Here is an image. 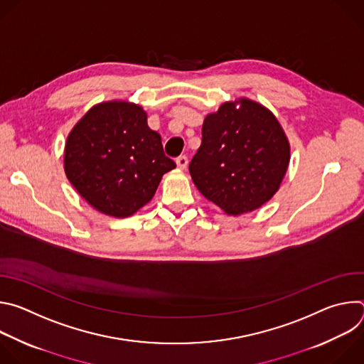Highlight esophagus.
Returning a JSON list of instances; mask_svg holds the SVG:
<instances>
[{"label": "esophagus", "instance_id": "obj_1", "mask_svg": "<svg viewBox=\"0 0 364 364\" xmlns=\"http://www.w3.org/2000/svg\"><path fill=\"white\" fill-rule=\"evenodd\" d=\"M176 164L180 170H186L187 166H188V160H187L186 155H180V157L176 160Z\"/></svg>", "mask_w": 364, "mask_h": 364}]
</instances>
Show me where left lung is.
I'll list each match as a JSON object with an SVG mask.
<instances>
[{"mask_svg":"<svg viewBox=\"0 0 364 364\" xmlns=\"http://www.w3.org/2000/svg\"><path fill=\"white\" fill-rule=\"evenodd\" d=\"M289 142L275 115L246 97L204 118L188 170L198 191L232 216L252 212L278 191Z\"/></svg>","mask_w":364,"mask_h":364,"instance_id":"8db88e82","label":"left lung"}]
</instances>
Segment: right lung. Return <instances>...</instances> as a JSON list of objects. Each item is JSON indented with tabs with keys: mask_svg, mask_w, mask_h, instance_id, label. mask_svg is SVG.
Instances as JSON below:
<instances>
[{
	"mask_svg": "<svg viewBox=\"0 0 364 364\" xmlns=\"http://www.w3.org/2000/svg\"><path fill=\"white\" fill-rule=\"evenodd\" d=\"M176 168L161 136L149 129L145 111L125 100L102 102L70 131L65 173L95 209L114 218L136 213Z\"/></svg>",
	"mask_w": 364,
	"mask_h": 364,
	"instance_id": "obj_1",
	"label": "right lung"
}]
</instances>
